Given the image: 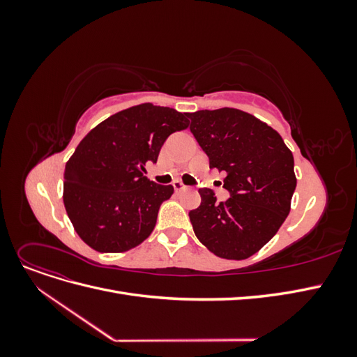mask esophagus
Segmentation results:
<instances>
[{"instance_id": "obj_1", "label": "esophagus", "mask_w": 357, "mask_h": 357, "mask_svg": "<svg viewBox=\"0 0 357 357\" xmlns=\"http://www.w3.org/2000/svg\"><path fill=\"white\" fill-rule=\"evenodd\" d=\"M172 188H174V190H176V192H183V190H188V189H189V186L183 185V183H181V181H178V180L172 181Z\"/></svg>"}]
</instances>
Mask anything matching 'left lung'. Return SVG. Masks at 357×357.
I'll list each match as a JSON object with an SVG mask.
<instances>
[{
    "label": "left lung",
    "mask_w": 357,
    "mask_h": 357,
    "mask_svg": "<svg viewBox=\"0 0 357 357\" xmlns=\"http://www.w3.org/2000/svg\"><path fill=\"white\" fill-rule=\"evenodd\" d=\"M190 132L208 156L210 168L225 172L229 197L215 202L199 189L201 205L189 211L197 238L225 259L250 257L286 220L296 188L291 155L280 134L236 109L190 113Z\"/></svg>",
    "instance_id": "8db88e82"
}]
</instances>
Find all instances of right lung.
<instances>
[{"label": "right lung", "mask_w": 357, "mask_h": 357, "mask_svg": "<svg viewBox=\"0 0 357 357\" xmlns=\"http://www.w3.org/2000/svg\"><path fill=\"white\" fill-rule=\"evenodd\" d=\"M188 113L139 104L96 125L63 172V205L80 238L96 252L131 250L152 234L160 204L174 188L150 181L146 164L189 126Z\"/></svg>", "instance_id": "1"}]
</instances>
